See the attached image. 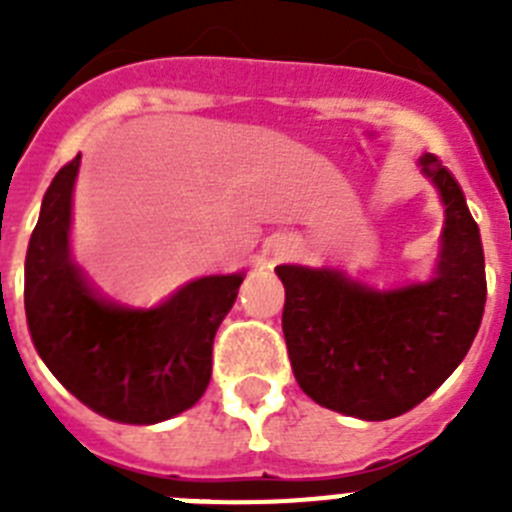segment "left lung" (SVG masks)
Returning a JSON list of instances; mask_svg holds the SVG:
<instances>
[{"mask_svg": "<svg viewBox=\"0 0 512 512\" xmlns=\"http://www.w3.org/2000/svg\"><path fill=\"white\" fill-rule=\"evenodd\" d=\"M418 164L446 207L431 282L374 289L338 269L277 266L297 384L323 408L361 420L397 418L436 392L485 312V253L464 192L433 153Z\"/></svg>", "mask_w": 512, "mask_h": 512, "instance_id": "obj_1", "label": "left lung"}]
</instances>
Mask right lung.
<instances>
[{"label":"right lung","mask_w":512,"mask_h":512,"mask_svg":"<svg viewBox=\"0 0 512 512\" xmlns=\"http://www.w3.org/2000/svg\"><path fill=\"white\" fill-rule=\"evenodd\" d=\"M81 153L53 176L25 259V315L40 359L87 408L148 425L184 413L212 377V341L246 274L202 277L156 307L104 300L71 259Z\"/></svg>","instance_id":"1"}]
</instances>
